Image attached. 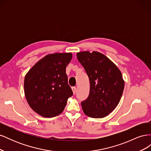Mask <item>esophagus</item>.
<instances>
[{
    "label": "esophagus",
    "instance_id": "1",
    "mask_svg": "<svg viewBox=\"0 0 151 151\" xmlns=\"http://www.w3.org/2000/svg\"><path fill=\"white\" fill-rule=\"evenodd\" d=\"M72 91H73V93H74V94H75L76 93V87H72Z\"/></svg>",
    "mask_w": 151,
    "mask_h": 151
}]
</instances>
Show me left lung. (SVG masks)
I'll list each match as a JSON object with an SVG mask.
<instances>
[{"instance_id": "left-lung-1", "label": "left lung", "mask_w": 151, "mask_h": 151, "mask_svg": "<svg viewBox=\"0 0 151 151\" xmlns=\"http://www.w3.org/2000/svg\"><path fill=\"white\" fill-rule=\"evenodd\" d=\"M90 82L88 98L81 103L85 115L99 118L108 116L119 103L124 80L119 68L106 55L96 51L77 53Z\"/></svg>"}]
</instances>
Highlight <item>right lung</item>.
Segmentation results:
<instances>
[{"label":"right lung","mask_w":151,"mask_h":151,"mask_svg":"<svg viewBox=\"0 0 151 151\" xmlns=\"http://www.w3.org/2000/svg\"><path fill=\"white\" fill-rule=\"evenodd\" d=\"M72 53L48 54L36 62L25 76L24 94L33 111L45 118L58 116L73 95L66 67Z\"/></svg>","instance_id":"1"}]
</instances>
